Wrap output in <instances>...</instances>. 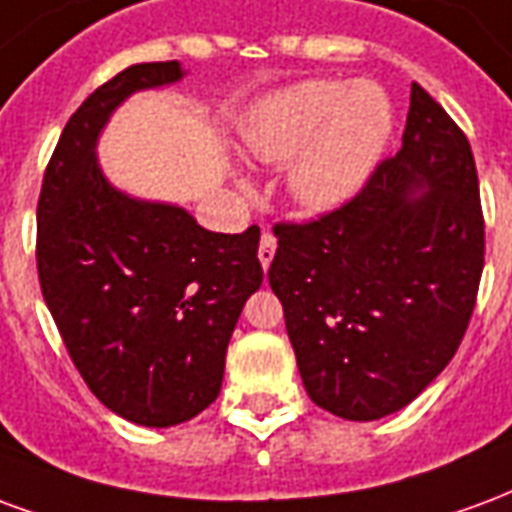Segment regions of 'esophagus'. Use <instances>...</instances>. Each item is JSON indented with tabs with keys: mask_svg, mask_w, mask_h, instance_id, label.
Wrapping results in <instances>:
<instances>
[{
	"mask_svg": "<svg viewBox=\"0 0 512 512\" xmlns=\"http://www.w3.org/2000/svg\"><path fill=\"white\" fill-rule=\"evenodd\" d=\"M272 256H275V237H272L270 231H264L259 242V261L264 270L272 264Z\"/></svg>",
	"mask_w": 512,
	"mask_h": 512,
	"instance_id": "1",
	"label": "esophagus"
}]
</instances>
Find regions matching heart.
Returning a JSON list of instances; mask_svg holds the SVG:
<instances>
[{"instance_id":"obj_1","label":"heart","mask_w":512,"mask_h":512,"mask_svg":"<svg viewBox=\"0 0 512 512\" xmlns=\"http://www.w3.org/2000/svg\"><path fill=\"white\" fill-rule=\"evenodd\" d=\"M393 128L390 100L374 84L302 81L275 92L242 125L253 155L286 163L289 190L308 210H335L371 177Z\"/></svg>"}]
</instances>
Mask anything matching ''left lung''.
<instances>
[{"label":"left lung","instance_id":"left-lung-1","mask_svg":"<svg viewBox=\"0 0 512 512\" xmlns=\"http://www.w3.org/2000/svg\"><path fill=\"white\" fill-rule=\"evenodd\" d=\"M270 286L302 384L343 420L404 409L453 360L486 256L464 130L412 84L404 144L363 190L308 223H275Z\"/></svg>","mask_w":512,"mask_h":512}]
</instances>
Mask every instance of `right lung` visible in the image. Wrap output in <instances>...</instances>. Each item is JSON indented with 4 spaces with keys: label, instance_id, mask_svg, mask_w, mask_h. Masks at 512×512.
I'll return each instance as SVG.
<instances>
[{
    "label": "right lung",
    "instance_id": "obj_1",
    "mask_svg": "<svg viewBox=\"0 0 512 512\" xmlns=\"http://www.w3.org/2000/svg\"><path fill=\"white\" fill-rule=\"evenodd\" d=\"M182 76L179 62H144L95 89L67 119L37 201V275L67 354L100 404L149 428L218 398L229 338L264 278L259 226L215 234L100 171L114 108Z\"/></svg>",
    "mask_w": 512,
    "mask_h": 512
}]
</instances>
